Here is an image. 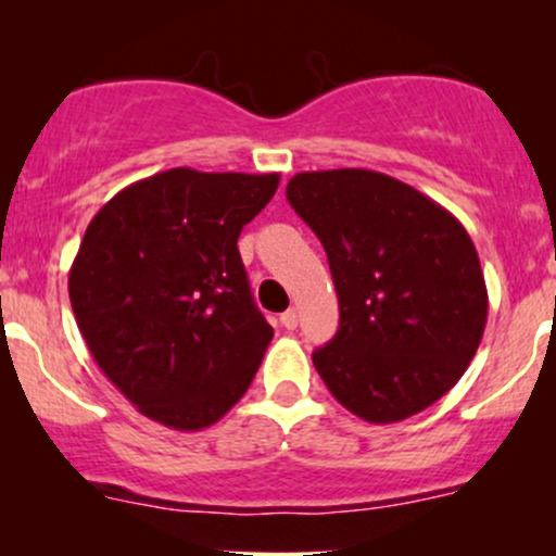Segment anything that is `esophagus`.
<instances>
[{
    "instance_id": "esophagus-1",
    "label": "esophagus",
    "mask_w": 556,
    "mask_h": 556,
    "mask_svg": "<svg viewBox=\"0 0 556 556\" xmlns=\"http://www.w3.org/2000/svg\"><path fill=\"white\" fill-rule=\"evenodd\" d=\"M279 321H282V327L285 329H298V311L295 308H290V311H285L282 316H279Z\"/></svg>"
}]
</instances>
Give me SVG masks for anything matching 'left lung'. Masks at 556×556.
<instances>
[{
  "label": "left lung",
  "mask_w": 556,
  "mask_h": 556,
  "mask_svg": "<svg viewBox=\"0 0 556 556\" xmlns=\"http://www.w3.org/2000/svg\"><path fill=\"white\" fill-rule=\"evenodd\" d=\"M287 201L327 251L340 329L314 353L329 392L368 424L444 397L473 361L489 295L465 227L371 169L300 172Z\"/></svg>",
  "instance_id": "left-lung-1"
}]
</instances>
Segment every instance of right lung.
I'll return each instance as SVG.
<instances>
[{"label":"right lung","mask_w":556,"mask_h":556,"mask_svg":"<svg viewBox=\"0 0 556 556\" xmlns=\"http://www.w3.org/2000/svg\"><path fill=\"white\" fill-rule=\"evenodd\" d=\"M279 175L159 172L119 190L70 269L75 321L101 371L177 431L219 420L251 387L274 329L242 266V227Z\"/></svg>","instance_id":"1"}]
</instances>
